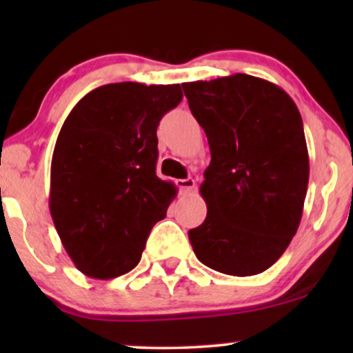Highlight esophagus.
Instances as JSON below:
<instances>
[{"label":"esophagus","instance_id":"34e87169","mask_svg":"<svg viewBox=\"0 0 353 353\" xmlns=\"http://www.w3.org/2000/svg\"><path fill=\"white\" fill-rule=\"evenodd\" d=\"M177 188H179L182 192H190L194 188H196V181L192 179V177H188V179H179L176 181Z\"/></svg>","mask_w":353,"mask_h":353}]
</instances>
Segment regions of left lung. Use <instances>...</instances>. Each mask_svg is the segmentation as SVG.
Returning a JSON list of instances; mask_svg holds the SVG:
<instances>
[{"label":"left lung","instance_id":"1","mask_svg":"<svg viewBox=\"0 0 353 353\" xmlns=\"http://www.w3.org/2000/svg\"><path fill=\"white\" fill-rule=\"evenodd\" d=\"M182 89L210 149L201 184L208 216L189 230L194 254L222 274L264 272L302 219L309 152L301 112L283 89L249 74Z\"/></svg>","mask_w":353,"mask_h":353}]
</instances>
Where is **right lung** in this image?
Wrapping results in <instances>:
<instances>
[{
  "label": "right lung",
  "mask_w": 353,
  "mask_h": 353,
  "mask_svg": "<svg viewBox=\"0 0 353 353\" xmlns=\"http://www.w3.org/2000/svg\"><path fill=\"white\" fill-rule=\"evenodd\" d=\"M181 99L179 84H106L64 121L51 161L50 210L68 255L88 277L134 269L154 224L165 217L176 185L156 176V131Z\"/></svg>",
  "instance_id": "obj_1"
}]
</instances>
